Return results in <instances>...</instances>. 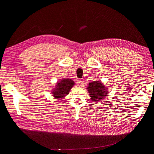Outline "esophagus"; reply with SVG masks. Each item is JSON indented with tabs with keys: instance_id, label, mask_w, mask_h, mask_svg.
<instances>
[{
	"instance_id": "obj_1",
	"label": "esophagus",
	"mask_w": 154,
	"mask_h": 154,
	"mask_svg": "<svg viewBox=\"0 0 154 154\" xmlns=\"http://www.w3.org/2000/svg\"><path fill=\"white\" fill-rule=\"evenodd\" d=\"M78 85L82 87L83 84V80H81V79H80V80H78Z\"/></svg>"
}]
</instances>
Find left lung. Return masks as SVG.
<instances>
[{
  "instance_id": "left-lung-1",
  "label": "left lung",
  "mask_w": 154,
  "mask_h": 154,
  "mask_svg": "<svg viewBox=\"0 0 154 154\" xmlns=\"http://www.w3.org/2000/svg\"><path fill=\"white\" fill-rule=\"evenodd\" d=\"M87 89L89 93L88 94L94 102L102 100L108 94V91L105 87L101 82L99 81H93L88 83Z\"/></svg>"
}]
</instances>
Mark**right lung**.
<instances>
[{
    "instance_id": "1",
    "label": "right lung",
    "mask_w": 154,
    "mask_h": 154,
    "mask_svg": "<svg viewBox=\"0 0 154 154\" xmlns=\"http://www.w3.org/2000/svg\"><path fill=\"white\" fill-rule=\"evenodd\" d=\"M74 83H75L71 79H62L61 81L57 82L55 88L53 89V96L57 100L63 98L69 94Z\"/></svg>"
}]
</instances>
